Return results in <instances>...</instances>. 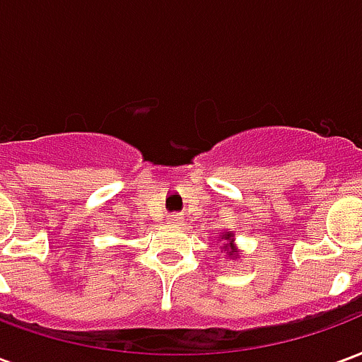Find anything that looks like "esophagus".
<instances>
[{
    "label": "esophagus",
    "instance_id": "1",
    "mask_svg": "<svg viewBox=\"0 0 362 362\" xmlns=\"http://www.w3.org/2000/svg\"><path fill=\"white\" fill-rule=\"evenodd\" d=\"M168 223H178V215H168Z\"/></svg>",
    "mask_w": 362,
    "mask_h": 362
}]
</instances>
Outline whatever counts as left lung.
Here are the masks:
<instances>
[{"instance_id": "8db88e82", "label": "left lung", "mask_w": 362, "mask_h": 362, "mask_svg": "<svg viewBox=\"0 0 362 362\" xmlns=\"http://www.w3.org/2000/svg\"><path fill=\"white\" fill-rule=\"evenodd\" d=\"M227 236H230V235H227Z\"/></svg>"}]
</instances>
